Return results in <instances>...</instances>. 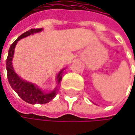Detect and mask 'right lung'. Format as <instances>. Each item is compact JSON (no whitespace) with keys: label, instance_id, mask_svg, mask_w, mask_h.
I'll return each instance as SVG.
<instances>
[{"label":"right lung","instance_id":"1","mask_svg":"<svg viewBox=\"0 0 135 135\" xmlns=\"http://www.w3.org/2000/svg\"><path fill=\"white\" fill-rule=\"evenodd\" d=\"M43 30V29H31L30 30H28L27 32L22 33L21 36H19L14 43L11 45L8 58L6 60V69H7V74H8V82L14 91L18 94V95L26 102L30 104H46L51 101L58 93L59 91V84H60L62 80V75L63 73V71L65 69H62L60 70V72L58 73L56 76L57 80V85L55 88L54 90H52L51 92H44L43 90L35 84H33L31 82L26 81L21 78L14 70L12 66V59H13L14 52L15 46L18 43V41L24 37H26L28 36L33 35L37 33H40Z\"/></svg>","mask_w":135,"mask_h":135}]
</instances>
